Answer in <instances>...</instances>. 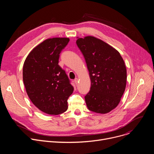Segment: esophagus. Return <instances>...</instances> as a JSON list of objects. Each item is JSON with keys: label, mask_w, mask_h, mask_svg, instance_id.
<instances>
[{"label": "esophagus", "mask_w": 154, "mask_h": 154, "mask_svg": "<svg viewBox=\"0 0 154 154\" xmlns=\"http://www.w3.org/2000/svg\"><path fill=\"white\" fill-rule=\"evenodd\" d=\"M78 80H78V79H77V78H76V79H74V83H75V84H76V85H77V83H78Z\"/></svg>", "instance_id": "1"}]
</instances>
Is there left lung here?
<instances>
[{"mask_svg": "<svg viewBox=\"0 0 154 154\" xmlns=\"http://www.w3.org/2000/svg\"><path fill=\"white\" fill-rule=\"evenodd\" d=\"M76 44L91 79L90 90L85 96L87 107L93 112L107 113L118 106L125 89L124 61L118 51L94 36L78 38Z\"/></svg>", "mask_w": 154, "mask_h": 154, "instance_id": "1", "label": "left lung"}]
</instances>
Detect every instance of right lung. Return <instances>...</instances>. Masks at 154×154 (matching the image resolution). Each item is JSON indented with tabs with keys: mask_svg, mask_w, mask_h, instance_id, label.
<instances>
[{
	"mask_svg": "<svg viewBox=\"0 0 154 154\" xmlns=\"http://www.w3.org/2000/svg\"><path fill=\"white\" fill-rule=\"evenodd\" d=\"M69 41L68 38H49L35 47L26 58L23 82L28 96L41 111L60 115L67 110L68 99L74 88L58 65L61 51Z\"/></svg>",
	"mask_w": 154,
	"mask_h": 154,
	"instance_id": "right-lung-1",
	"label": "right lung"
}]
</instances>
